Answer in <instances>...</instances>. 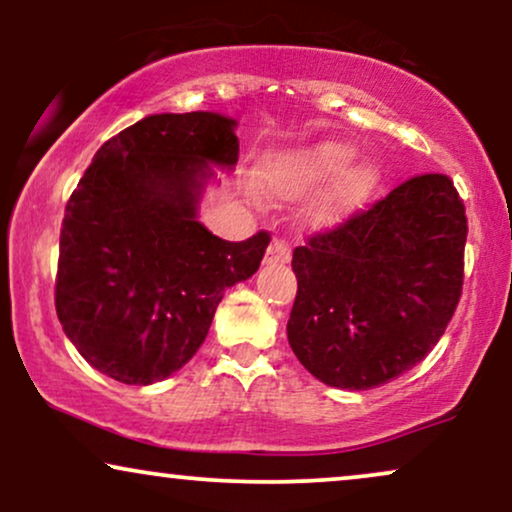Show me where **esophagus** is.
Listing matches in <instances>:
<instances>
[{
    "instance_id": "esophagus-1",
    "label": "esophagus",
    "mask_w": 512,
    "mask_h": 512,
    "mask_svg": "<svg viewBox=\"0 0 512 512\" xmlns=\"http://www.w3.org/2000/svg\"><path fill=\"white\" fill-rule=\"evenodd\" d=\"M289 260H291L289 243H286V240H281V238L272 240V243H269V248H267V255H264V262H267V264H286Z\"/></svg>"
}]
</instances>
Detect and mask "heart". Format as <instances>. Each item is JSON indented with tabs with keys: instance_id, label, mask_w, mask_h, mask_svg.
I'll return each instance as SVG.
<instances>
[{
	"instance_id": "b5f03b06",
	"label": "heart",
	"mask_w": 512,
	"mask_h": 512,
	"mask_svg": "<svg viewBox=\"0 0 512 512\" xmlns=\"http://www.w3.org/2000/svg\"><path fill=\"white\" fill-rule=\"evenodd\" d=\"M356 149L346 142H320L276 156L267 166V187L279 197H303L354 161ZM342 170V169H341ZM343 171V170H342ZM339 173V172H338ZM340 174V173H339ZM375 182L368 163H354L332 180L313 209L315 223H334L366 199Z\"/></svg>"
}]
</instances>
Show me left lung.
I'll return each mask as SVG.
<instances>
[{"instance_id":"obj_1","label":"left lung","mask_w":512,"mask_h":512,"mask_svg":"<svg viewBox=\"0 0 512 512\" xmlns=\"http://www.w3.org/2000/svg\"><path fill=\"white\" fill-rule=\"evenodd\" d=\"M467 216L448 175L397 185L293 250L289 344L317 380L370 390L424 361L462 296Z\"/></svg>"}]
</instances>
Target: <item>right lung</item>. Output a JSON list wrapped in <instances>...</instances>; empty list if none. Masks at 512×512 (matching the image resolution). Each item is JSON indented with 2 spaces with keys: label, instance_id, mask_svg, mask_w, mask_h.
<instances>
[{
  "label": "right lung",
  "instance_id": "1",
  "mask_svg": "<svg viewBox=\"0 0 512 512\" xmlns=\"http://www.w3.org/2000/svg\"><path fill=\"white\" fill-rule=\"evenodd\" d=\"M236 120L161 113L108 139L69 197L55 308L69 342L125 385L197 354L223 291L260 269L269 233L228 243L197 221L214 170L238 161Z\"/></svg>",
  "mask_w": 512,
  "mask_h": 512
}]
</instances>
